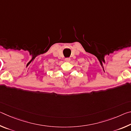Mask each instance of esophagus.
<instances>
[{
  "mask_svg": "<svg viewBox=\"0 0 131 131\" xmlns=\"http://www.w3.org/2000/svg\"><path fill=\"white\" fill-rule=\"evenodd\" d=\"M65 61L66 62H70V59L69 58H67L65 59Z\"/></svg>",
  "mask_w": 131,
  "mask_h": 131,
  "instance_id": "1",
  "label": "esophagus"
}]
</instances>
